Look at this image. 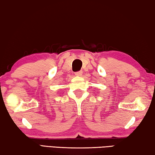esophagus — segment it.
I'll use <instances>...</instances> for the list:
<instances>
[{"mask_svg":"<svg viewBox=\"0 0 155 155\" xmlns=\"http://www.w3.org/2000/svg\"><path fill=\"white\" fill-rule=\"evenodd\" d=\"M82 74H83L82 71H78V72H75L74 74H75V76H77V77H80V76L82 75Z\"/></svg>","mask_w":155,"mask_h":155,"instance_id":"obj_1","label":"esophagus"}]
</instances>
